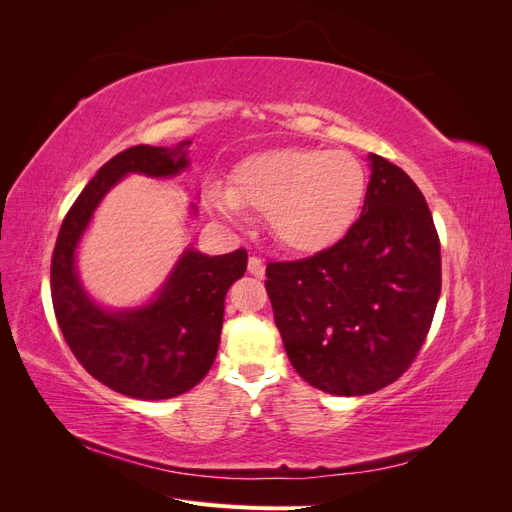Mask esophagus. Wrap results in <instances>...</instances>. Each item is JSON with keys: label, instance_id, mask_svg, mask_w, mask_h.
<instances>
[{"label": "esophagus", "instance_id": "1", "mask_svg": "<svg viewBox=\"0 0 512 512\" xmlns=\"http://www.w3.org/2000/svg\"><path fill=\"white\" fill-rule=\"evenodd\" d=\"M247 273L254 277H262L265 275V262H262L258 256H250V260H247Z\"/></svg>", "mask_w": 512, "mask_h": 512}]
</instances>
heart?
<instances>
[{
    "label": "heart",
    "mask_w": 512,
    "mask_h": 512,
    "mask_svg": "<svg viewBox=\"0 0 512 512\" xmlns=\"http://www.w3.org/2000/svg\"><path fill=\"white\" fill-rule=\"evenodd\" d=\"M367 190L365 166L348 151L284 147L252 153L232 168L228 190L209 188L226 220L265 215L271 237L290 252L318 254L346 237Z\"/></svg>",
    "instance_id": "obj_1"
}]
</instances>
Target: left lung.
<instances>
[{
	"label": "left lung",
	"mask_w": 512,
	"mask_h": 512,
	"mask_svg": "<svg viewBox=\"0 0 512 512\" xmlns=\"http://www.w3.org/2000/svg\"><path fill=\"white\" fill-rule=\"evenodd\" d=\"M361 218L312 258L269 262L267 294L297 374L331 395L395 382L429 333L440 239L416 183L376 153Z\"/></svg>",
	"instance_id": "1"
}]
</instances>
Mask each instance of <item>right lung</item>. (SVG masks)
<instances>
[{
    "instance_id": "add662e5",
    "label": "right lung",
    "mask_w": 512,
    "mask_h": 512,
    "mask_svg": "<svg viewBox=\"0 0 512 512\" xmlns=\"http://www.w3.org/2000/svg\"><path fill=\"white\" fill-rule=\"evenodd\" d=\"M190 145H136L108 160L74 200L53 252L51 297L70 350L96 380L134 399L177 397L207 376L220 346L226 292L243 277L247 252L207 256L185 247L145 305L111 309L85 290L76 250L111 188L132 173L156 179L183 173ZM190 209L196 213V205Z\"/></svg>"
}]
</instances>
